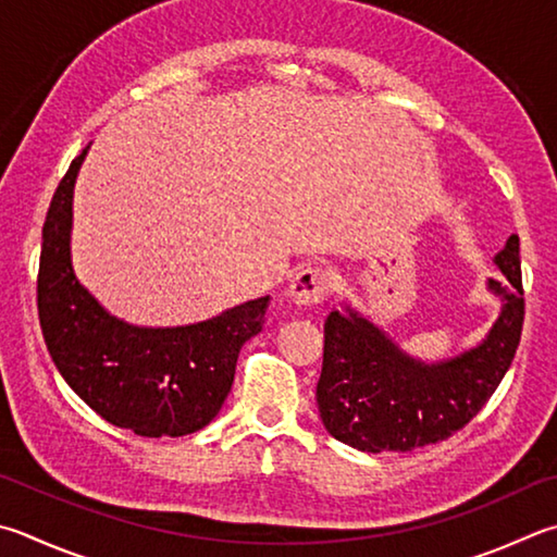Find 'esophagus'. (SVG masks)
Segmentation results:
<instances>
[{"instance_id": "34e87169", "label": "esophagus", "mask_w": 557, "mask_h": 557, "mask_svg": "<svg viewBox=\"0 0 557 557\" xmlns=\"http://www.w3.org/2000/svg\"><path fill=\"white\" fill-rule=\"evenodd\" d=\"M329 289H331L329 270L305 268V270H299L295 280L289 282L287 295L297 307H309V305H319V301H323V297L329 295Z\"/></svg>"}]
</instances>
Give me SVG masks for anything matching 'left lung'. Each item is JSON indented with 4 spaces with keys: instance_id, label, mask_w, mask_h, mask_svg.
<instances>
[{
    "instance_id": "8db88e82",
    "label": "left lung",
    "mask_w": 557,
    "mask_h": 557,
    "mask_svg": "<svg viewBox=\"0 0 557 557\" xmlns=\"http://www.w3.org/2000/svg\"><path fill=\"white\" fill-rule=\"evenodd\" d=\"M504 280H487L502 309L478 346L426 362L409 356L366 313L343 305L323 323L317 404L333 438L362 453H407L460 431L499 387L521 341L519 236L494 256Z\"/></svg>"
}]
</instances>
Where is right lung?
<instances>
[{
  "label": "right lung",
  "instance_id": "1",
  "mask_svg": "<svg viewBox=\"0 0 557 557\" xmlns=\"http://www.w3.org/2000/svg\"><path fill=\"white\" fill-rule=\"evenodd\" d=\"M89 146L50 201L38 265V319L50 358L99 417L146 438L205 429L228 397L244 343L262 331L270 297L187 326H134L95 299L73 268V191Z\"/></svg>",
  "mask_w": 557,
  "mask_h": 557
}]
</instances>
